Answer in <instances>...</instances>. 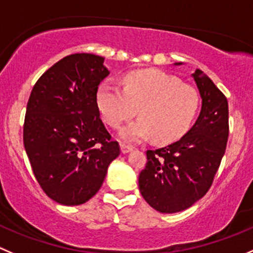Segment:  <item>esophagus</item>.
<instances>
[{
    "label": "esophagus",
    "mask_w": 253,
    "mask_h": 253,
    "mask_svg": "<svg viewBox=\"0 0 253 253\" xmlns=\"http://www.w3.org/2000/svg\"><path fill=\"white\" fill-rule=\"evenodd\" d=\"M120 149H122L123 154H128V153H130L134 148L130 145H126V144H122V145H120Z\"/></svg>",
    "instance_id": "1"
}]
</instances>
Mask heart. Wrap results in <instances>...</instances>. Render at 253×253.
<instances>
[{"instance_id":"obj_1","label":"heart","mask_w":253,"mask_h":253,"mask_svg":"<svg viewBox=\"0 0 253 253\" xmlns=\"http://www.w3.org/2000/svg\"><path fill=\"white\" fill-rule=\"evenodd\" d=\"M95 103L105 122L118 128L126 119L139 118L119 131L128 143L153 138L168 144L181 138L196 115L199 94L176 77L156 69L131 72L124 78V88L112 81L99 84Z\"/></svg>"}]
</instances>
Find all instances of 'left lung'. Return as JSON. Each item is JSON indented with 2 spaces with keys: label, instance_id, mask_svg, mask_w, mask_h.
Returning <instances> with one entry per match:
<instances>
[{
  "label": "left lung",
  "instance_id": "8db88e82",
  "mask_svg": "<svg viewBox=\"0 0 253 253\" xmlns=\"http://www.w3.org/2000/svg\"><path fill=\"white\" fill-rule=\"evenodd\" d=\"M191 77L201 97L200 114L180 140L146 151L148 163L139 175L144 200L163 213L186 210L209 191L227 144V99L203 71Z\"/></svg>",
  "mask_w": 253,
  "mask_h": 253
}]
</instances>
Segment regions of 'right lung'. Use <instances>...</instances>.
<instances>
[{"label":"right lung","mask_w":253,"mask_h":253,"mask_svg":"<svg viewBox=\"0 0 253 253\" xmlns=\"http://www.w3.org/2000/svg\"><path fill=\"white\" fill-rule=\"evenodd\" d=\"M109 73L103 57L76 53L53 64L31 92L23 144L41 187L61 205L92 199L120 154L95 103Z\"/></svg>","instance_id":"right-lung-1"}]
</instances>
